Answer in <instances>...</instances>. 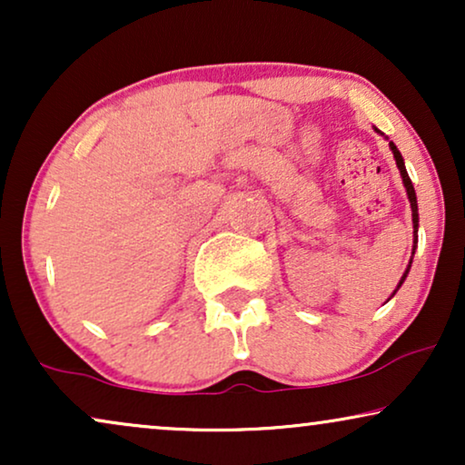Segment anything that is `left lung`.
<instances>
[{
    "label": "left lung",
    "mask_w": 465,
    "mask_h": 465,
    "mask_svg": "<svg viewBox=\"0 0 465 465\" xmlns=\"http://www.w3.org/2000/svg\"><path fill=\"white\" fill-rule=\"evenodd\" d=\"M390 148H391V152H393V158H396V164H398V169H400V175H402V182H404L406 194H409V201H411V209H412V228H415V245H412V253H415V247H417V226H419V213H417V194H415V188H412V182H411L409 173H406V167H404L402 154H400V150L396 148V145H393V142H390ZM411 262H412V256H411ZM411 262H409V269L404 271L402 279H400V283H398V290H400V285L404 283L406 275H409V271H411ZM398 290H393V294H396Z\"/></svg>",
    "instance_id": "1"
}]
</instances>
